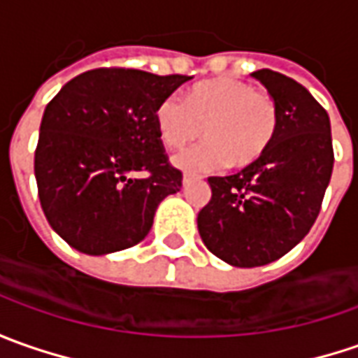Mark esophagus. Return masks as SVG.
<instances>
[{
	"mask_svg": "<svg viewBox=\"0 0 358 358\" xmlns=\"http://www.w3.org/2000/svg\"><path fill=\"white\" fill-rule=\"evenodd\" d=\"M198 178H200L198 174H192V172H186V174H184V178H182V182H184V186H188L192 180H198Z\"/></svg>",
	"mask_w": 358,
	"mask_h": 358,
	"instance_id": "obj_1",
	"label": "esophagus"
}]
</instances>
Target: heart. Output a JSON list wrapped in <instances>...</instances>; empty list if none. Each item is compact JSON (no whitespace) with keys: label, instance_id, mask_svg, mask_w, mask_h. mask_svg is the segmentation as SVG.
<instances>
[{"label":"heart","instance_id":"1","mask_svg":"<svg viewBox=\"0 0 358 358\" xmlns=\"http://www.w3.org/2000/svg\"><path fill=\"white\" fill-rule=\"evenodd\" d=\"M279 108L267 91L234 77L203 80L192 87L186 101L176 94L162 99L155 110L158 138L180 150L206 136L210 142L176 158L184 170H212L228 162L248 168L262 160L275 141Z\"/></svg>","mask_w":358,"mask_h":358}]
</instances>
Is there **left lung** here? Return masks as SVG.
I'll use <instances>...</instances> for the list:
<instances>
[{
    "instance_id": "left-lung-1",
    "label": "left lung",
    "mask_w": 358,
    "mask_h": 358,
    "mask_svg": "<svg viewBox=\"0 0 358 358\" xmlns=\"http://www.w3.org/2000/svg\"><path fill=\"white\" fill-rule=\"evenodd\" d=\"M275 99V141L262 160L210 176L212 198L198 214L206 248L236 267H257L293 250L313 228L331 172V122L303 85L271 69L253 73Z\"/></svg>"
}]
</instances>
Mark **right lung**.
Instances as JSON below:
<instances>
[{"mask_svg":"<svg viewBox=\"0 0 358 358\" xmlns=\"http://www.w3.org/2000/svg\"><path fill=\"white\" fill-rule=\"evenodd\" d=\"M188 75L101 67L71 79L49 101L35 148L39 202L51 228L91 255L136 245L158 203L182 188L155 110Z\"/></svg>","mask_w":358,"mask_h":358,"instance_id":"right-lung-1","label":"right lung"}]
</instances>
